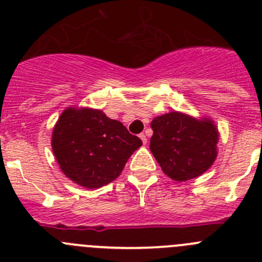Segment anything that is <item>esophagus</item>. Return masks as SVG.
I'll return each instance as SVG.
<instances>
[{"instance_id":"esophagus-1","label":"esophagus","mask_w":262,"mask_h":262,"mask_svg":"<svg viewBox=\"0 0 262 262\" xmlns=\"http://www.w3.org/2000/svg\"><path fill=\"white\" fill-rule=\"evenodd\" d=\"M140 139H141V141H143V144H144V145H145V144H146V141H148V139H146L145 134H140Z\"/></svg>"}]
</instances>
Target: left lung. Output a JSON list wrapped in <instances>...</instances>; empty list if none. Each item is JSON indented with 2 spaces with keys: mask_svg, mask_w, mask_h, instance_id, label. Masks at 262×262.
Instances as JSON below:
<instances>
[{
  "mask_svg": "<svg viewBox=\"0 0 262 262\" xmlns=\"http://www.w3.org/2000/svg\"><path fill=\"white\" fill-rule=\"evenodd\" d=\"M150 127V151L168 178L190 180L212 166L219 134L210 119L171 112L154 118Z\"/></svg>",
  "mask_w": 262,
  "mask_h": 262,
  "instance_id": "left-lung-1",
  "label": "left lung"
}]
</instances>
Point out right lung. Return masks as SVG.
I'll return each mask as SVG.
<instances>
[{
  "label": "right lung",
  "mask_w": 262,
  "mask_h": 262,
  "mask_svg": "<svg viewBox=\"0 0 262 262\" xmlns=\"http://www.w3.org/2000/svg\"><path fill=\"white\" fill-rule=\"evenodd\" d=\"M51 145L66 176L95 189L118 178L143 141L101 111L68 108L55 126Z\"/></svg>",
  "instance_id": "obj_1"
}]
</instances>
